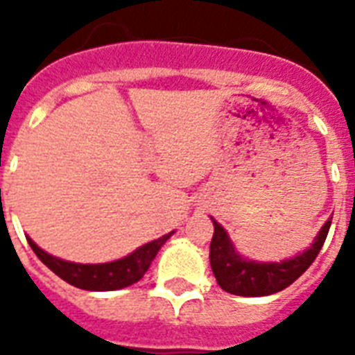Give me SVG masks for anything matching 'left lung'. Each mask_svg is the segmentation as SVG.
<instances>
[{"label":"left lung","mask_w":355,"mask_h":355,"mask_svg":"<svg viewBox=\"0 0 355 355\" xmlns=\"http://www.w3.org/2000/svg\"><path fill=\"white\" fill-rule=\"evenodd\" d=\"M331 217L320 228L319 236L315 237L311 247L298 254L295 258L280 261V263H256L243 259L234 250L225 228L214 221V237L210 243V265L217 284L223 291L232 293L237 297H265L286 289L302 276L308 267L315 261L317 254L324 245Z\"/></svg>","instance_id":"obj_1"}]
</instances>
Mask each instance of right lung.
I'll list each match as a JSON object with an SVG mask.
<instances>
[{
  "instance_id": "add662e5",
  "label": "right lung",
  "mask_w": 355,
  "mask_h": 355,
  "mask_svg": "<svg viewBox=\"0 0 355 355\" xmlns=\"http://www.w3.org/2000/svg\"><path fill=\"white\" fill-rule=\"evenodd\" d=\"M171 234H166V236L158 237L155 241L139 247L138 250L128 254L127 258L101 265H80L53 258L51 254L44 252L40 247H36V243L31 237H27V241H29L31 248L35 250L36 256L40 258L42 263L47 265L64 282H68V284L79 287V289H86V291H116V289L132 286V284L144 278V275L149 269L150 261L155 259L160 247L171 237Z\"/></svg>"
}]
</instances>
